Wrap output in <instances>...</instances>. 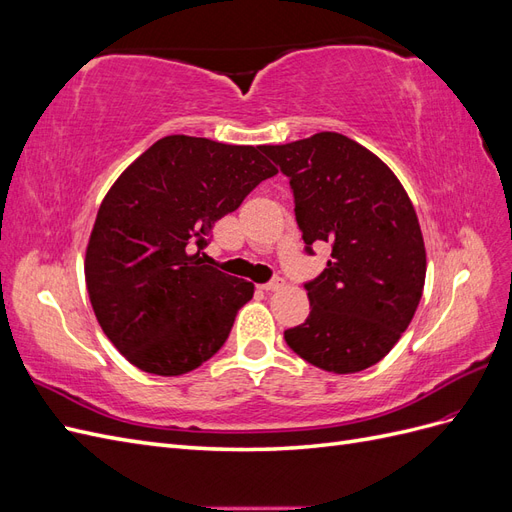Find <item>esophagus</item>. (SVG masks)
<instances>
[{"instance_id":"1","label":"esophagus","mask_w":512,"mask_h":512,"mask_svg":"<svg viewBox=\"0 0 512 512\" xmlns=\"http://www.w3.org/2000/svg\"><path fill=\"white\" fill-rule=\"evenodd\" d=\"M282 288H286V282L282 280V277H275V280L262 284V290H267V292H275V290H282Z\"/></svg>"}]
</instances>
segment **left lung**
Instances as JSON below:
<instances>
[{"instance_id":"8db88e82","label":"left lung","mask_w":512,"mask_h":512,"mask_svg":"<svg viewBox=\"0 0 512 512\" xmlns=\"http://www.w3.org/2000/svg\"><path fill=\"white\" fill-rule=\"evenodd\" d=\"M290 179L307 252L331 260L305 284L309 316L284 331L303 361L356 374L382 361L423 297L427 256L412 200L376 153L337 132L262 149Z\"/></svg>"}]
</instances>
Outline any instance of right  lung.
<instances>
[{
	"label": "right lung",
	"instance_id": "right-lung-1",
	"mask_svg": "<svg viewBox=\"0 0 512 512\" xmlns=\"http://www.w3.org/2000/svg\"><path fill=\"white\" fill-rule=\"evenodd\" d=\"M265 147L173 134L111 185L85 252V284L104 335L156 376L209 361L254 284L207 265L213 224L277 175Z\"/></svg>",
	"mask_w": 512,
	"mask_h": 512
}]
</instances>
